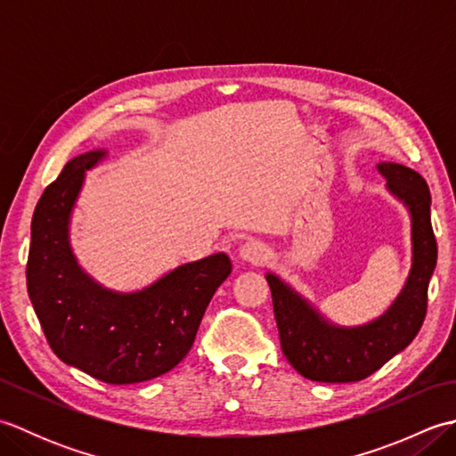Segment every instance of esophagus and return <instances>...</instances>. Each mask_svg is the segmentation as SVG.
Here are the masks:
<instances>
[{
	"label": "esophagus",
	"mask_w": 456,
	"mask_h": 456,
	"mask_svg": "<svg viewBox=\"0 0 456 456\" xmlns=\"http://www.w3.org/2000/svg\"><path fill=\"white\" fill-rule=\"evenodd\" d=\"M237 255L240 260H243V263L263 265L270 258V250L265 243H260V240H247L245 245L239 247Z\"/></svg>",
	"instance_id": "obj_1"
}]
</instances>
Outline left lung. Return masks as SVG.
<instances>
[{"label": "left lung", "mask_w": 456, "mask_h": 456, "mask_svg": "<svg viewBox=\"0 0 456 456\" xmlns=\"http://www.w3.org/2000/svg\"><path fill=\"white\" fill-rule=\"evenodd\" d=\"M386 190L408 209L411 268L405 284L382 315L362 325H338L274 273H266L284 356L314 382H358L408 346L428 312V288L437 265L431 227V193L418 172L395 162H378Z\"/></svg>", "instance_id": "obj_1"}]
</instances>
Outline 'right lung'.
I'll return each mask as SVG.
<instances>
[{"label": "right lung", "instance_id": "obj_1", "mask_svg": "<svg viewBox=\"0 0 456 456\" xmlns=\"http://www.w3.org/2000/svg\"><path fill=\"white\" fill-rule=\"evenodd\" d=\"M94 149L66 162L31 221L27 289L45 337L68 366L108 384L172 370L193 345L216 289L231 274L225 253L180 265L134 292L105 288L80 266L70 221L86 172L108 159Z\"/></svg>", "mask_w": 456, "mask_h": 456}]
</instances>
